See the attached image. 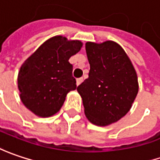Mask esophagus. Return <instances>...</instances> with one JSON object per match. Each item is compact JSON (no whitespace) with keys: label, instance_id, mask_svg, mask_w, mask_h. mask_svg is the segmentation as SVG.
Here are the masks:
<instances>
[{"label":"esophagus","instance_id":"34e87169","mask_svg":"<svg viewBox=\"0 0 160 160\" xmlns=\"http://www.w3.org/2000/svg\"><path fill=\"white\" fill-rule=\"evenodd\" d=\"M82 81H83V78H79V79H77V80H76V84H77V86H79Z\"/></svg>","mask_w":160,"mask_h":160}]
</instances>
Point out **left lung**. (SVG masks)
I'll return each instance as SVG.
<instances>
[{"label":"left lung","instance_id":"1","mask_svg":"<svg viewBox=\"0 0 160 160\" xmlns=\"http://www.w3.org/2000/svg\"><path fill=\"white\" fill-rule=\"evenodd\" d=\"M88 78L77 91L88 120L98 126L119 121L130 111L139 91L138 77L131 60L115 41L86 43Z\"/></svg>","mask_w":160,"mask_h":160}]
</instances>
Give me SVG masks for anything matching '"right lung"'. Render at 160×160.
I'll use <instances>...</instances> for the list:
<instances>
[{
	"instance_id": "right-lung-1",
	"label": "right lung",
	"mask_w": 160,
	"mask_h": 160,
	"mask_svg": "<svg viewBox=\"0 0 160 160\" xmlns=\"http://www.w3.org/2000/svg\"><path fill=\"white\" fill-rule=\"evenodd\" d=\"M82 45L80 40L55 36L44 42L22 63L18 74L19 98L34 115H55L67 94L77 88L69 59L80 52Z\"/></svg>"
}]
</instances>
